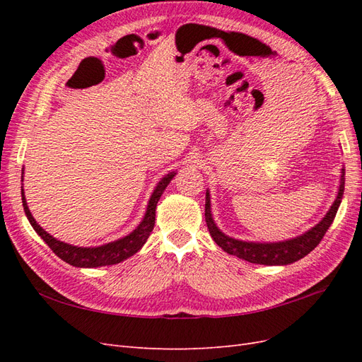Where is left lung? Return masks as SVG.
Masks as SVG:
<instances>
[{
	"label": "left lung",
	"mask_w": 362,
	"mask_h": 362,
	"mask_svg": "<svg viewBox=\"0 0 362 362\" xmlns=\"http://www.w3.org/2000/svg\"><path fill=\"white\" fill-rule=\"evenodd\" d=\"M343 193H344V169H341L338 194L334 204L331 205L329 211L326 213V216L315 226L308 229L305 234L290 240H284V242H276V243L243 242V240H237L223 234L213 221L210 193H208V190L205 194V222L208 226V231H210V235L213 237L217 246H221L225 252H228L229 255H235L245 261L254 262V264L286 266L303 258L305 255H308L310 252L322 242L323 235L326 234V231L329 229V226L334 222L338 206L343 199Z\"/></svg>",
	"instance_id": "obj_1"
}]
</instances>
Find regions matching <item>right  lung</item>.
<instances>
[{
	"mask_svg": "<svg viewBox=\"0 0 362 362\" xmlns=\"http://www.w3.org/2000/svg\"><path fill=\"white\" fill-rule=\"evenodd\" d=\"M175 175L177 173L170 172L166 175V177L158 181L157 187L154 189V192H152L149 198L144 221L140 222V225L134 229L133 233H129L128 235L116 240V242L107 243L103 246H95V247L72 246L69 243L60 242V240L49 235L45 229H42V226L35 221V217L31 216L25 201L24 189H21V193H23V205H24V211L27 214L30 225L39 234V237L43 240V242L51 247L54 254H56L59 258H62L63 261H66L71 266L93 269V267H103V266H113V264H117V262H122L124 259L133 257L136 252H139L141 246L146 243V240L156 225V208L160 201V196L163 194L164 189L168 187Z\"/></svg>",
	"mask_w": 362,
	"mask_h": 362,
	"instance_id": "1",
	"label": "right lung"
}]
</instances>
